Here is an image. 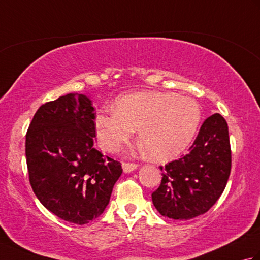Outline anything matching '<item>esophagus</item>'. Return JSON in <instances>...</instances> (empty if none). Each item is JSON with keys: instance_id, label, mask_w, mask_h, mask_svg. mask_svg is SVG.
Segmentation results:
<instances>
[{"instance_id": "1", "label": "esophagus", "mask_w": 260, "mask_h": 260, "mask_svg": "<svg viewBox=\"0 0 260 260\" xmlns=\"http://www.w3.org/2000/svg\"><path fill=\"white\" fill-rule=\"evenodd\" d=\"M136 168H137V164L135 163H128V162L123 163V170L125 173H129L132 171H134Z\"/></svg>"}]
</instances>
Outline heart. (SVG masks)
I'll list each match as a JSON object with an SVG mask.
<instances>
[{
	"instance_id": "obj_1",
	"label": "heart",
	"mask_w": 260,
	"mask_h": 260,
	"mask_svg": "<svg viewBox=\"0 0 260 260\" xmlns=\"http://www.w3.org/2000/svg\"><path fill=\"white\" fill-rule=\"evenodd\" d=\"M201 107L194 98L174 92L145 91L118 98L115 109L96 115L99 144L118 152L139 128L143 148L153 158H172L189 146L201 121Z\"/></svg>"
}]
</instances>
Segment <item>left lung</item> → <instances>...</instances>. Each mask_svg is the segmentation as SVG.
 Returning a JSON list of instances; mask_svg holds the SVG:
<instances>
[{
  "label": "left lung",
  "instance_id": "1",
  "mask_svg": "<svg viewBox=\"0 0 260 260\" xmlns=\"http://www.w3.org/2000/svg\"><path fill=\"white\" fill-rule=\"evenodd\" d=\"M162 181L152 193L163 217L189 220L209 211L222 194L230 175L228 124L220 114L203 121L189 152L159 167Z\"/></svg>",
  "mask_w": 260,
  "mask_h": 260
}]
</instances>
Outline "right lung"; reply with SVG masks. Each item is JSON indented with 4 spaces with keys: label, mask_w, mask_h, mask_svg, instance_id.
Segmentation results:
<instances>
[{
    "label": "right lung",
    "mask_w": 260,
    "mask_h": 260,
    "mask_svg": "<svg viewBox=\"0 0 260 260\" xmlns=\"http://www.w3.org/2000/svg\"><path fill=\"white\" fill-rule=\"evenodd\" d=\"M95 108L80 93L41 105L25 135L29 181L43 206L64 221L85 224L109 202L123 169L95 148Z\"/></svg>",
    "instance_id": "1"
}]
</instances>
